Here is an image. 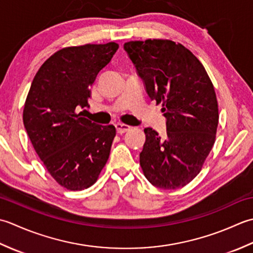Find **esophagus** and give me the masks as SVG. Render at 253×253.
Wrapping results in <instances>:
<instances>
[{"mask_svg":"<svg viewBox=\"0 0 253 253\" xmlns=\"http://www.w3.org/2000/svg\"><path fill=\"white\" fill-rule=\"evenodd\" d=\"M116 128H117V132L118 133L122 134V133H126V132H127L128 130H130L131 126H127V125H123V123H117Z\"/></svg>","mask_w":253,"mask_h":253,"instance_id":"1","label":"esophagus"}]
</instances>
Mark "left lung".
I'll use <instances>...</instances> for the list:
<instances>
[{"label": "left lung", "instance_id": "obj_1", "mask_svg": "<svg viewBox=\"0 0 253 253\" xmlns=\"http://www.w3.org/2000/svg\"><path fill=\"white\" fill-rule=\"evenodd\" d=\"M125 49L167 119L163 138L152 127L144 130V176L164 190L184 187L200 173L215 143L219 116L212 81L197 56L172 40L127 41Z\"/></svg>", "mask_w": 253, "mask_h": 253}]
</instances>
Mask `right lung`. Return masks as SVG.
Masks as SVG:
<instances>
[{"mask_svg":"<svg viewBox=\"0 0 253 253\" xmlns=\"http://www.w3.org/2000/svg\"><path fill=\"white\" fill-rule=\"evenodd\" d=\"M119 44H84L56 51L35 75L23 121L36 153L56 182L71 191L94 184L109 158L116 127L77 112Z\"/></svg>","mask_w":253,"mask_h":253,"instance_id":"obj_1","label":"right lung"}]
</instances>
